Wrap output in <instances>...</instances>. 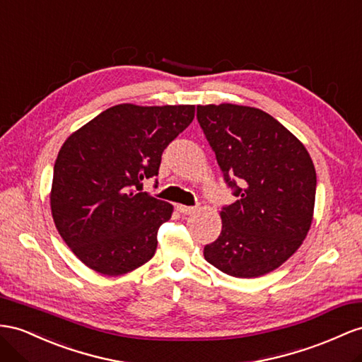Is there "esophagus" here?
<instances>
[{"instance_id":"34e87169","label":"esophagus","mask_w":362,"mask_h":362,"mask_svg":"<svg viewBox=\"0 0 362 362\" xmlns=\"http://www.w3.org/2000/svg\"><path fill=\"white\" fill-rule=\"evenodd\" d=\"M177 211L182 212V214H192L196 208L194 206H185V205H177Z\"/></svg>"}]
</instances>
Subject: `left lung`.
Wrapping results in <instances>:
<instances>
[{"label":"left lung","instance_id":"left-lung-1","mask_svg":"<svg viewBox=\"0 0 362 362\" xmlns=\"http://www.w3.org/2000/svg\"><path fill=\"white\" fill-rule=\"evenodd\" d=\"M197 120L237 200L203 255L217 269L255 278L281 266L309 233L317 173L304 145L264 111L197 105Z\"/></svg>","mask_w":362,"mask_h":362}]
</instances>
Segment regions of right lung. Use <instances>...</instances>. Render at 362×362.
Returning <instances> with one entry per match:
<instances>
[{
	"instance_id": "add662e5",
	"label": "right lung",
	"mask_w": 362,
	"mask_h": 362,
	"mask_svg": "<svg viewBox=\"0 0 362 362\" xmlns=\"http://www.w3.org/2000/svg\"><path fill=\"white\" fill-rule=\"evenodd\" d=\"M194 105L107 108L73 133L53 168L52 216L79 260L122 275L151 260L173 206L142 192L162 153L194 119ZM157 183V180H156Z\"/></svg>"
}]
</instances>
